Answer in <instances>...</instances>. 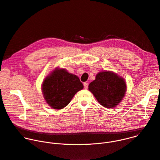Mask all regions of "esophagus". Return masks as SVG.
Returning a JSON list of instances; mask_svg holds the SVG:
<instances>
[{"instance_id":"obj_1","label":"esophagus","mask_w":160,"mask_h":160,"mask_svg":"<svg viewBox=\"0 0 160 160\" xmlns=\"http://www.w3.org/2000/svg\"><path fill=\"white\" fill-rule=\"evenodd\" d=\"M88 83H87V82H84V83H83V86H84V88H85V89H87V87H88Z\"/></svg>"}]
</instances>
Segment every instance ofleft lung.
Instances as JSON below:
<instances>
[{
    "instance_id": "8db88e82",
    "label": "left lung",
    "mask_w": 160,
    "mask_h": 160,
    "mask_svg": "<svg viewBox=\"0 0 160 160\" xmlns=\"http://www.w3.org/2000/svg\"><path fill=\"white\" fill-rule=\"evenodd\" d=\"M88 90L99 103L107 108H114L119 104L127 91L125 79L112 71L99 72L96 79L88 85Z\"/></svg>"
}]
</instances>
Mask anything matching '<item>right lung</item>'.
<instances>
[{"label": "right lung", "instance_id": "right-lung-1", "mask_svg": "<svg viewBox=\"0 0 160 160\" xmlns=\"http://www.w3.org/2000/svg\"><path fill=\"white\" fill-rule=\"evenodd\" d=\"M83 85L79 78L64 68H56L45 78L42 92L47 104L59 110L66 107Z\"/></svg>", "mask_w": 160, "mask_h": 160}]
</instances>
